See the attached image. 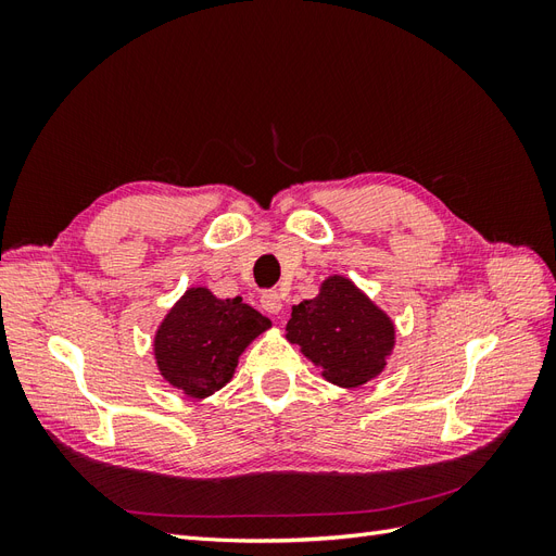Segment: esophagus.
Returning a JSON list of instances; mask_svg holds the SVG:
<instances>
[{"mask_svg":"<svg viewBox=\"0 0 556 556\" xmlns=\"http://www.w3.org/2000/svg\"><path fill=\"white\" fill-rule=\"evenodd\" d=\"M260 304H262V308H264L266 313L278 315V313L282 311V296H280L276 290H268V292H264V294H262Z\"/></svg>","mask_w":556,"mask_h":556,"instance_id":"34e87169","label":"esophagus"}]
</instances>
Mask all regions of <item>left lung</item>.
Returning <instances> with one entry per match:
<instances>
[{
  "label": "left lung",
  "instance_id": "left-lung-1",
  "mask_svg": "<svg viewBox=\"0 0 556 556\" xmlns=\"http://www.w3.org/2000/svg\"><path fill=\"white\" fill-rule=\"evenodd\" d=\"M285 331L327 382L345 390L376 380L396 345L394 319L341 274L327 276L313 299L292 306Z\"/></svg>",
  "mask_w": 556,
  "mask_h": 556
}]
</instances>
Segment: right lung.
Instances as JSON below:
<instances>
[{
    "label": "right lung",
    "instance_id": "right-lung-1",
    "mask_svg": "<svg viewBox=\"0 0 556 556\" xmlns=\"http://www.w3.org/2000/svg\"><path fill=\"white\" fill-rule=\"evenodd\" d=\"M268 329L271 319L241 296L220 299L206 285H194L155 329L157 371L185 396L206 399L233 378L245 348Z\"/></svg>",
    "mask_w": 556,
    "mask_h": 556
}]
</instances>
